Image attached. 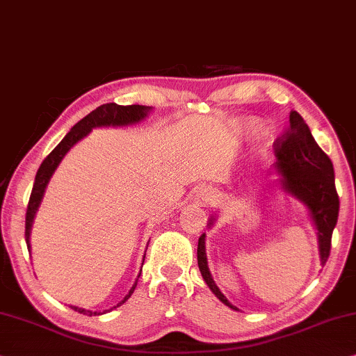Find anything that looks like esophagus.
Wrapping results in <instances>:
<instances>
[{
  "instance_id": "obj_1",
  "label": "esophagus",
  "mask_w": 356,
  "mask_h": 356,
  "mask_svg": "<svg viewBox=\"0 0 356 356\" xmlns=\"http://www.w3.org/2000/svg\"><path fill=\"white\" fill-rule=\"evenodd\" d=\"M212 200H213V195L209 193L207 189H204V188H200V189H197L194 193V202H197V204H200V205H209V204H212Z\"/></svg>"
}]
</instances>
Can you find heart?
<instances>
[{
	"label": "heart",
	"mask_w": 356,
	"mask_h": 356,
	"mask_svg": "<svg viewBox=\"0 0 356 356\" xmlns=\"http://www.w3.org/2000/svg\"><path fill=\"white\" fill-rule=\"evenodd\" d=\"M259 128H260V125L255 120H245L239 127V135H242V136H244V135H252V133L259 131Z\"/></svg>",
	"instance_id": "b5f03b06"
}]
</instances>
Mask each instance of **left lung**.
Wrapping results in <instances>:
<instances>
[{"label":"left lung","instance_id":"8db88e82","mask_svg":"<svg viewBox=\"0 0 356 356\" xmlns=\"http://www.w3.org/2000/svg\"><path fill=\"white\" fill-rule=\"evenodd\" d=\"M273 147H275L276 156L275 167L281 175V186L287 194L293 195L308 209L310 218L318 231L319 259H321V265H324L329 259L332 231L336 228L339 216V195L336 181H334L331 159L318 146L310 128L297 111L291 112L289 128L284 135L277 138ZM213 220L215 218H210L209 226L213 225ZM197 265L210 291L225 305L238 310L221 293L210 275L207 254H205V234L199 238Z\"/></svg>","mask_w":356,"mask_h":356}]
</instances>
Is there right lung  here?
Here are the masks:
<instances>
[{"label": "right lung", "mask_w": 356, "mask_h": 356, "mask_svg": "<svg viewBox=\"0 0 356 356\" xmlns=\"http://www.w3.org/2000/svg\"><path fill=\"white\" fill-rule=\"evenodd\" d=\"M152 107L149 106H118L115 102H109V104H102L99 107H96L95 111L90 112L88 115L81 118V120L74 125V128L67 133L64 136V140L60 141L58 146H56L48 157L44 159L43 163H41L37 177H35V183H33V189L32 194H30V200H29V207H27V215H25V241H27V249L30 252V233H32V225L35 220V215H37V210L41 204V199H43L46 186H48L51 177H53L54 170L58 168V165L63 161L64 156L70 151V147L74 144L79 143L80 140L88 135V133L92 130V128H99V127H127V125H135V123L144 120L147 117L149 112H151ZM141 275V273H140ZM138 275V277H140ZM138 284V280L135 281V284L130 289V292L127 293L125 298L122 302L117 303V307H120L122 303H125L128 298L131 297L133 291ZM117 307H112L111 310H114ZM72 310L83 313V315L88 316H97V315H104V313L111 312V310H104V312H91V310H85V308H79L70 305Z\"/></svg>", "instance_id": "obj_1"}]
</instances>
